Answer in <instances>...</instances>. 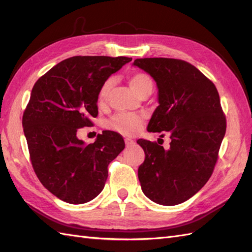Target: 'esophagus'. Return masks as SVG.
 Masks as SVG:
<instances>
[{
	"label": "esophagus",
	"mask_w": 252,
	"mask_h": 252,
	"mask_svg": "<svg viewBox=\"0 0 252 252\" xmlns=\"http://www.w3.org/2000/svg\"><path fill=\"white\" fill-rule=\"evenodd\" d=\"M125 142H126V146H132L133 144H134V141H133L132 138H129V137L125 138Z\"/></svg>",
	"instance_id": "1"
}]
</instances>
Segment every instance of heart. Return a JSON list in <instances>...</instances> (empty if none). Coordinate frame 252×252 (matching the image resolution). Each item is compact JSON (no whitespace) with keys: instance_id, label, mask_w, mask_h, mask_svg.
Returning <instances> with one entry per match:
<instances>
[{"instance_id":"heart-1","label":"heart","mask_w":252,"mask_h":252,"mask_svg":"<svg viewBox=\"0 0 252 252\" xmlns=\"http://www.w3.org/2000/svg\"><path fill=\"white\" fill-rule=\"evenodd\" d=\"M130 85L138 95L152 92L153 80L148 74L144 72H135L131 74L129 79ZM112 80L107 79L100 85L97 94V100L99 104L106 103L111 90ZM144 123V117L134 114H118L107 121V126L110 130L119 132L125 135H133L142 129Z\"/></svg>"}]
</instances>
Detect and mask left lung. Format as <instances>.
Listing matches in <instances>:
<instances>
[{
    "label": "left lung",
    "instance_id": "obj_1",
    "mask_svg": "<svg viewBox=\"0 0 252 252\" xmlns=\"http://www.w3.org/2000/svg\"><path fill=\"white\" fill-rule=\"evenodd\" d=\"M133 65L158 87L159 106L147 130L171 138L168 149L137 141L145 153L137 171L142 190L159 205H179L200 190L215 170L226 131L220 96L211 80L185 61L137 58Z\"/></svg>",
    "mask_w": 252,
    "mask_h": 252
}]
</instances>
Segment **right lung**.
<instances>
[{"label":"right lung","instance_id":"right-lung-1","mask_svg":"<svg viewBox=\"0 0 252 252\" xmlns=\"http://www.w3.org/2000/svg\"><path fill=\"white\" fill-rule=\"evenodd\" d=\"M132 58L73 56L43 74L31 91L23 127L34 172L53 195L72 205L94 199L108 178V164L126 144L105 131L89 145L78 129L93 126L100 85Z\"/></svg>","mask_w":252,"mask_h":252}]
</instances>
